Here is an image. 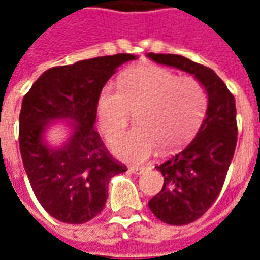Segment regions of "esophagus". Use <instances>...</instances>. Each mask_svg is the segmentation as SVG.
I'll return each instance as SVG.
<instances>
[{"label":"esophagus","instance_id":"esophagus-1","mask_svg":"<svg viewBox=\"0 0 260 260\" xmlns=\"http://www.w3.org/2000/svg\"><path fill=\"white\" fill-rule=\"evenodd\" d=\"M129 171L136 175H141L145 174L146 171H149V167H147V166H141V167H138V166H131Z\"/></svg>","mask_w":260,"mask_h":260}]
</instances>
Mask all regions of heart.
<instances>
[{
	"mask_svg": "<svg viewBox=\"0 0 260 260\" xmlns=\"http://www.w3.org/2000/svg\"><path fill=\"white\" fill-rule=\"evenodd\" d=\"M207 108V94L201 80L180 76L156 65L126 71L121 86L107 83L97 99V121L107 138L125 129L138 111L139 128L119 136L111 145L115 156L139 163L157 150H177L199 129Z\"/></svg>",
	"mask_w": 260,
	"mask_h": 260,
	"instance_id": "obj_1",
	"label": "heart"
}]
</instances>
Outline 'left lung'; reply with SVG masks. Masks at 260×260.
Here are the masks:
<instances>
[{
	"instance_id": "8db88e82",
	"label": "left lung",
	"mask_w": 260,
	"mask_h": 260,
	"mask_svg": "<svg viewBox=\"0 0 260 260\" xmlns=\"http://www.w3.org/2000/svg\"><path fill=\"white\" fill-rule=\"evenodd\" d=\"M154 62L174 67L201 80L207 93L205 119L191 143L156 166L164 185L149 209L171 225L195 221L207 212L223 188L237 146L235 99L213 69L175 54L149 53Z\"/></svg>"
}]
</instances>
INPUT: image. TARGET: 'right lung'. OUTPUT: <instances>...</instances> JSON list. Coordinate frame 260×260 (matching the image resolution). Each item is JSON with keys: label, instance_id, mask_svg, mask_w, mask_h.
<instances>
[{"label": "right lung", "instance_id": "right-lung-1", "mask_svg": "<svg viewBox=\"0 0 260 260\" xmlns=\"http://www.w3.org/2000/svg\"><path fill=\"white\" fill-rule=\"evenodd\" d=\"M115 54L47 69L22 102L19 147L31 189L44 210L62 223L83 224L102 212L108 181L126 171L93 126L97 99L117 68L135 59ZM69 119L73 135L61 148L42 139L48 124Z\"/></svg>", "mask_w": 260, "mask_h": 260}]
</instances>
